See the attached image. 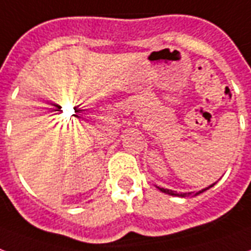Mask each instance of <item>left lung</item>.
<instances>
[{
  "mask_svg": "<svg viewBox=\"0 0 251 251\" xmlns=\"http://www.w3.org/2000/svg\"><path fill=\"white\" fill-rule=\"evenodd\" d=\"M215 184H216V183H213V184L209 185V187H206V188L201 189V191H199V192H196V194H195V196H198V195L202 194L204 191H206V189H209L210 187H213V185H215ZM158 189H159V191H162L163 194L171 195V196H179V198H188V196H191V195H192V192H188V194H177L176 191H172V189H167V188H160V187H158Z\"/></svg>",
  "mask_w": 251,
  "mask_h": 251,
  "instance_id": "left-lung-1",
  "label": "left lung"
}]
</instances>
